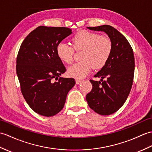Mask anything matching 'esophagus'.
Returning <instances> with one entry per match:
<instances>
[{"instance_id":"1","label":"esophagus","mask_w":152,"mask_h":152,"mask_svg":"<svg viewBox=\"0 0 152 152\" xmlns=\"http://www.w3.org/2000/svg\"><path fill=\"white\" fill-rule=\"evenodd\" d=\"M82 81V80H80V79H76L75 80V83H76V84H77V85H79V84L80 83V82H81Z\"/></svg>"}]
</instances>
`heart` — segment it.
<instances>
[{"label":"heart","instance_id":"1","mask_svg":"<svg viewBox=\"0 0 152 152\" xmlns=\"http://www.w3.org/2000/svg\"><path fill=\"white\" fill-rule=\"evenodd\" d=\"M73 47L76 50H83L82 62L75 64L67 69L70 77L83 79L94 67L99 69L106 64L113 50V43L107 37L87 30L77 32L72 38ZM66 43L60 42L56 46L57 56L62 62L72 63L74 50Z\"/></svg>","mask_w":152,"mask_h":152}]
</instances>
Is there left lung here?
I'll return each instance as SVG.
<instances>
[{
  "label": "left lung",
  "mask_w": 152,
  "mask_h": 152,
  "mask_svg": "<svg viewBox=\"0 0 152 152\" xmlns=\"http://www.w3.org/2000/svg\"><path fill=\"white\" fill-rule=\"evenodd\" d=\"M87 28L105 32L113 43L109 60L94 76L102 78L101 81L90 80L92 89L86 97L90 109L101 115H110L120 109L130 93L134 72L133 51L127 39L113 26Z\"/></svg>",
  "instance_id": "obj_1"
}]
</instances>
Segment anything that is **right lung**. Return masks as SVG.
<instances>
[{
  "mask_svg": "<svg viewBox=\"0 0 152 152\" xmlns=\"http://www.w3.org/2000/svg\"><path fill=\"white\" fill-rule=\"evenodd\" d=\"M72 33L67 27L39 26L26 37L19 50L16 72L22 94L30 107L42 116L58 113L75 85L74 79L60 77L66 67L56 51L57 45Z\"/></svg>",
  "mask_w": 152,
  "mask_h": 152,
  "instance_id": "obj_1",
  "label": "right lung"
}]
</instances>
